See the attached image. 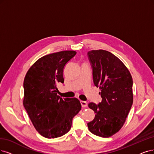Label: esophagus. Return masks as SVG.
I'll return each instance as SVG.
<instances>
[{
	"instance_id": "1",
	"label": "esophagus",
	"mask_w": 154,
	"mask_h": 154,
	"mask_svg": "<svg viewBox=\"0 0 154 154\" xmlns=\"http://www.w3.org/2000/svg\"><path fill=\"white\" fill-rule=\"evenodd\" d=\"M81 103L82 107H86L87 106V102L85 101H81Z\"/></svg>"
}]
</instances>
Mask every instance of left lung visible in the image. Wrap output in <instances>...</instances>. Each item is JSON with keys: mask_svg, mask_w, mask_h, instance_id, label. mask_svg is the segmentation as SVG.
<instances>
[{"mask_svg": "<svg viewBox=\"0 0 154 154\" xmlns=\"http://www.w3.org/2000/svg\"><path fill=\"white\" fill-rule=\"evenodd\" d=\"M88 56L94 84L100 88L102 98L98 105L88 104L96 114L88 126L93 134L109 138L121 129L131 108L133 79L123 63L109 51L92 50Z\"/></svg>", "mask_w": 154, "mask_h": 154, "instance_id": "8db88e82", "label": "left lung"}]
</instances>
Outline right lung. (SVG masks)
Wrapping results in <instances>:
<instances>
[{"instance_id":"add662e5","label":"right lung","mask_w":154,"mask_h":154,"mask_svg":"<svg viewBox=\"0 0 154 154\" xmlns=\"http://www.w3.org/2000/svg\"><path fill=\"white\" fill-rule=\"evenodd\" d=\"M74 51L49 54L38 59L28 70L23 82V105L40 134L56 138L69 131L72 119L81 110L75 98H62L56 86L63 83L65 65Z\"/></svg>"}]
</instances>
